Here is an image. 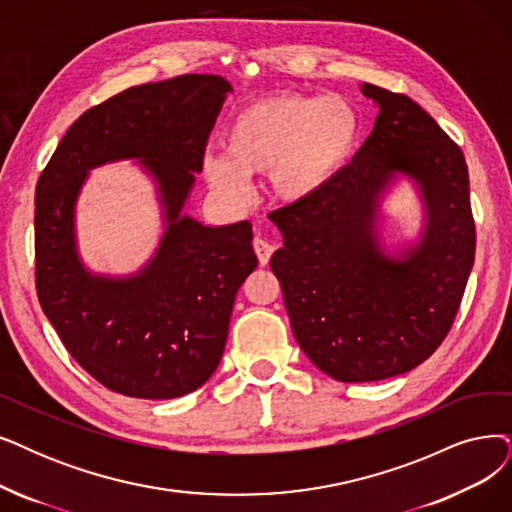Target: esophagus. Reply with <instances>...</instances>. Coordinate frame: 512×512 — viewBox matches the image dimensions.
<instances>
[{
	"mask_svg": "<svg viewBox=\"0 0 512 512\" xmlns=\"http://www.w3.org/2000/svg\"><path fill=\"white\" fill-rule=\"evenodd\" d=\"M273 250H275V245L269 243L267 239H262V237H256V239H254V252H256L258 262L262 264V267H264V264H269Z\"/></svg>",
	"mask_w": 512,
	"mask_h": 512,
	"instance_id": "obj_1",
	"label": "esophagus"
}]
</instances>
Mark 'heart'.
Listing matches in <instances>:
<instances>
[{"label":"heart","mask_w":512,"mask_h":512,"mask_svg":"<svg viewBox=\"0 0 512 512\" xmlns=\"http://www.w3.org/2000/svg\"><path fill=\"white\" fill-rule=\"evenodd\" d=\"M361 130V115L342 96H269L235 113L222 136L224 153L203 155L201 170L224 193H239L245 178L269 172L279 201L304 203L338 178Z\"/></svg>","instance_id":"b5f03b06"}]
</instances>
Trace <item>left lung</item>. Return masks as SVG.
Returning <instances> with one entry per match:
<instances>
[{"label":"left lung","mask_w":512,"mask_h":512,"mask_svg":"<svg viewBox=\"0 0 512 512\" xmlns=\"http://www.w3.org/2000/svg\"><path fill=\"white\" fill-rule=\"evenodd\" d=\"M374 132L317 197L275 210L271 258L304 355L340 382L414 370L454 323L475 262L462 151L412 98L372 84ZM401 179L423 206L419 237L388 251L381 203Z\"/></svg>","instance_id":"1"}]
</instances>
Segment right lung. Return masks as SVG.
Instances as JSON below:
<instances>
[{
	"label": "right lung",
	"mask_w": 512,
	"mask_h": 512,
	"mask_svg": "<svg viewBox=\"0 0 512 512\" xmlns=\"http://www.w3.org/2000/svg\"><path fill=\"white\" fill-rule=\"evenodd\" d=\"M229 92L227 79L195 73L128 88L81 115L39 176V304L73 359L126 397L176 399L208 382L258 267L248 220L212 227L185 214ZM128 158L154 182L164 231L138 272L94 274L78 254L76 201L92 169Z\"/></svg>",
	"instance_id": "obj_1"
}]
</instances>
